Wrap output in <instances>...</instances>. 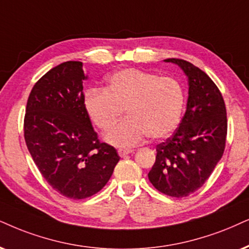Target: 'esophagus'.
Masks as SVG:
<instances>
[{
    "instance_id": "34e87169",
    "label": "esophagus",
    "mask_w": 249,
    "mask_h": 249,
    "mask_svg": "<svg viewBox=\"0 0 249 249\" xmlns=\"http://www.w3.org/2000/svg\"><path fill=\"white\" fill-rule=\"evenodd\" d=\"M133 150L132 149H125V148H121V149H118V155L121 157H125L128 154H131Z\"/></svg>"
}]
</instances>
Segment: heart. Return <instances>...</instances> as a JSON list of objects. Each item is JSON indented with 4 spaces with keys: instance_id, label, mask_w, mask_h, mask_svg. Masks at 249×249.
I'll return each instance as SVG.
<instances>
[{
    "instance_id": "heart-1",
    "label": "heart",
    "mask_w": 249,
    "mask_h": 249,
    "mask_svg": "<svg viewBox=\"0 0 249 249\" xmlns=\"http://www.w3.org/2000/svg\"><path fill=\"white\" fill-rule=\"evenodd\" d=\"M84 106L93 124L108 130L125 109L128 118L106 133L117 147H132L148 135L153 140L171 133L185 108V89L172 77L128 68L106 78L105 89L89 88Z\"/></svg>"
}]
</instances>
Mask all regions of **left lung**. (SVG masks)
Masks as SVG:
<instances>
[{
    "label": "left lung",
    "instance_id": "1",
    "mask_svg": "<svg viewBox=\"0 0 249 249\" xmlns=\"http://www.w3.org/2000/svg\"><path fill=\"white\" fill-rule=\"evenodd\" d=\"M188 77L187 109L179 127L156 146V160L148 174L161 193L185 197L202 187L222 159L228 134L225 102L216 84L201 69L179 58Z\"/></svg>",
    "mask_w": 249,
    "mask_h": 249
}]
</instances>
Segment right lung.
Here are the masks:
<instances>
[{
  "mask_svg": "<svg viewBox=\"0 0 249 249\" xmlns=\"http://www.w3.org/2000/svg\"><path fill=\"white\" fill-rule=\"evenodd\" d=\"M83 63L64 62L43 74L28 96L24 138L46 181L63 196L86 199L101 191L119 161L101 142L84 106Z\"/></svg>",
  "mask_w": 249,
  "mask_h": 249,
  "instance_id": "obj_1",
  "label": "right lung"
}]
</instances>
